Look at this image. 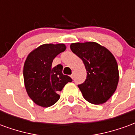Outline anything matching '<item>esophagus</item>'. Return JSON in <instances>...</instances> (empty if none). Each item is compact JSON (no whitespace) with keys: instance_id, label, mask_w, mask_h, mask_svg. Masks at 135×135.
<instances>
[{"instance_id":"esophagus-1","label":"esophagus","mask_w":135,"mask_h":135,"mask_svg":"<svg viewBox=\"0 0 135 135\" xmlns=\"http://www.w3.org/2000/svg\"><path fill=\"white\" fill-rule=\"evenodd\" d=\"M71 78H72V79H74V73H72V74H71Z\"/></svg>"}]
</instances>
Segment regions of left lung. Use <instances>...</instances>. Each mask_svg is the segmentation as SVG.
Segmentation results:
<instances>
[{
    "mask_svg": "<svg viewBox=\"0 0 135 135\" xmlns=\"http://www.w3.org/2000/svg\"><path fill=\"white\" fill-rule=\"evenodd\" d=\"M70 48L82 59L87 71L85 82L78 85L84 98L93 104L105 103L119 83V67L115 57L95 42L71 43Z\"/></svg>",
    "mask_w": 135,
    "mask_h": 135,
    "instance_id": "obj_1",
    "label": "left lung"
}]
</instances>
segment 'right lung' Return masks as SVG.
Returning <instances> with one entry per match:
<instances>
[{"instance_id":"1","label":"right lung","mask_w":135,"mask_h":135,"mask_svg":"<svg viewBox=\"0 0 135 135\" xmlns=\"http://www.w3.org/2000/svg\"><path fill=\"white\" fill-rule=\"evenodd\" d=\"M66 48L64 43H46L35 48L25 60L23 76L27 95L41 107H50L60 98L61 91L72 79L62 73L61 64L53 67L52 63L57 55Z\"/></svg>"}]
</instances>
